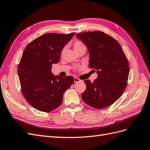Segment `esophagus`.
Returning a JSON list of instances; mask_svg holds the SVG:
<instances>
[{
    "label": "esophagus",
    "mask_w": 150,
    "mask_h": 150,
    "mask_svg": "<svg viewBox=\"0 0 150 150\" xmlns=\"http://www.w3.org/2000/svg\"><path fill=\"white\" fill-rule=\"evenodd\" d=\"M74 82L75 83H78V82H81V81H82V80H81L80 79H79V78H74Z\"/></svg>",
    "instance_id": "34e87169"
}]
</instances>
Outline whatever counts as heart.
Here are the masks:
<instances>
[{
	"instance_id": "heart-1",
	"label": "heart",
	"mask_w": 150,
	"mask_h": 150,
	"mask_svg": "<svg viewBox=\"0 0 150 150\" xmlns=\"http://www.w3.org/2000/svg\"><path fill=\"white\" fill-rule=\"evenodd\" d=\"M73 47L76 52H78L80 51V50L83 49H86V46L85 44L83 42L81 41V40H76V41L73 43ZM64 49H63L62 51V54H63V52H64Z\"/></svg>"
}]
</instances>
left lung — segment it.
<instances>
[{
  "label": "left lung",
  "mask_w": 150,
  "mask_h": 150,
  "mask_svg": "<svg viewBox=\"0 0 150 150\" xmlns=\"http://www.w3.org/2000/svg\"><path fill=\"white\" fill-rule=\"evenodd\" d=\"M76 36L87 46L89 67L98 73L93 83L84 81L86 89L81 94L83 100L96 109L110 106L120 98L128 84V59L120 43L103 32H85Z\"/></svg>",
  "instance_id": "8db88e82"
}]
</instances>
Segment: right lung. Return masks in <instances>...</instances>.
<instances>
[{"label": "right lung", "mask_w": 150, "mask_h": 150, "mask_svg": "<svg viewBox=\"0 0 150 150\" xmlns=\"http://www.w3.org/2000/svg\"><path fill=\"white\" fill-rule=\"evenodd\" d=\"M74 33H47L28 44L18 66L21 91L36 110L51 112L59 106L63 94L74 83L72 76L54 77L52 64L60 59L61 51Z\"/></svg>", "instance_id": "obj_1"}]
</instances>
